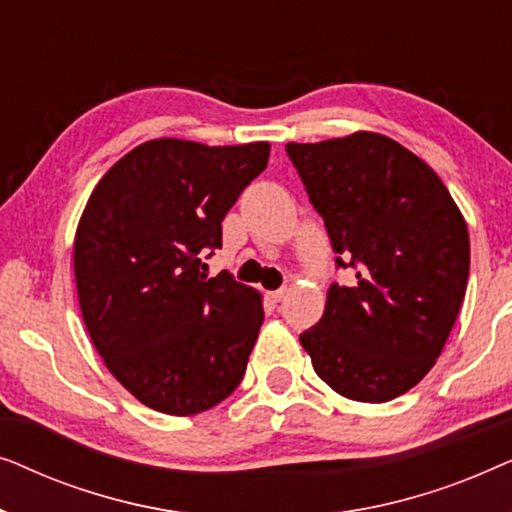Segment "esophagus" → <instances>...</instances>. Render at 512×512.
Here are the masks:
<instances>
[{"mask_svg":"<svg viewBox=\"0 0 512 512\" xmlns=\"http://www.w3.org/2000/svg\"><path fill=\"white\" fill-rule=\"evenodd\" d=\"M284 296H286V289H277V291L268 293V298L272 300V303H279V300H282Z\"/></svg>","mask_w":512,"mask_h":512,"instance_id":"34e87169","label":"esophagus"}]
</instances>
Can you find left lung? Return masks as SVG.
<instances>
[{"instance_id":"obj_1","label":"left lung","mask_w":512,"mask_h":512,"mask_svg":"<svg viewBox=\"0 0 512 512\" xmlns=\"http://www.w3.org/2000/svg\"><path fill=\"white\" fill-rule=\"evenodd\" d=\"M286 153L335 263L356 270L352 286L331 284L300 345L340 396L391 401L429 373L457 321L471 265L464 216L422 158L377 132L289 142Z\"/></svg>"}]
</instances>
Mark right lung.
<instances>
[{
  "instance_id": "add662e5",
  "label": "right lung",
  "mask_w": 512,
  "mask_h": 512,
  "mask_svg": "<svg viewBox=\"0 0 512 512\" xmlns=\"http://www.w3.org/2000/svg\"><path fill=\"white\" fill-rule=\"evenodd\" d=\"M268 142L151 139L90 193L74 237L88 335L109 373L149 408L198 415L242 382L263 324L261 293L207 277L221 221L265 170Z\"/></svg>"
}]
</instances>
